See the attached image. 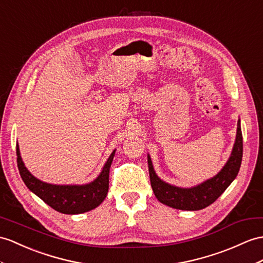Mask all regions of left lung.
Wrapping results in <instances>:
<instances>
[{
	"label": "left lung",
	"instance_id": "obj_1",
	"mask_svg": "<svg viewBox=\"0 0 263 263\" xmlns=\"http://www.w3.org/2000/svg\"><path fill=\"white\" fill-rule=\"evenodd\" d=\"M242 155L243 142L240 119L238 121L235 143L229 161L214 177L203 182L197 186L182 189L165 183L156 175L153 167L152 159L148 155L147 156V158H148L147 162H148L151 185L154 194H155L159 202L171 208L185 211L202 210L215 202L223 192L228 189L229 185L233 182L240 170Z\"/></svg>",
	"mask_w": 263,
	"mask_h": 263
}]
</instances>
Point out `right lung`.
I'll use <instances>...</instances> for the list:
<instances>
[{
	"mask_svg": "<svg viewBox=\"0 0 263 263\" xmlns=\"http://www.w3.org/2000/svg\"><path fill=\"white\" fill-rule=\"evenodd\" d=\"M115 149L107 159L99 176L85 185H54L37 180L25 167L16 145L18 172L27 187L49 206L63 214H80L97 208L107 196L109 189V170Z\"/></svg>",
	"mask_w": 263,
	"mask_h": 263,
	"instance_id": "right-lung-1",
	"label": "right lung"
}]
</instances>
